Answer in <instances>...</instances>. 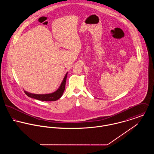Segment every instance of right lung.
Wrapping results in <instances>:
<instances>
[{"label":"right lung","mask_w":154,"mask_h":154,"mask_svg":"<svg viewBox=\"0 0 154 154\" xmlns=\"http://www.w3.org/2000/svg\"><path fill=\"white\" fill-rule=\"evenodd\" d=\"M67 75V73L65 76V78H64L60 87L54 92H53L51 94H35L28 92L25 91H24V92L29 97H31L32 98H34V99H36L38 100L43 101H56L58 99H59L62 96V95L63 94V92L65 89V85H66Z\"/></svg>","instance_id":"right-lung-1"}]
</instances>
